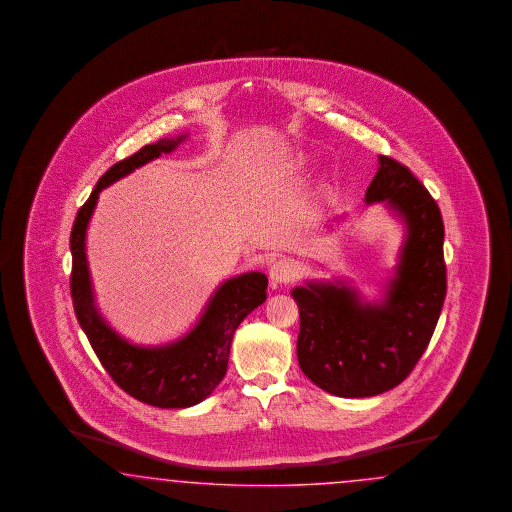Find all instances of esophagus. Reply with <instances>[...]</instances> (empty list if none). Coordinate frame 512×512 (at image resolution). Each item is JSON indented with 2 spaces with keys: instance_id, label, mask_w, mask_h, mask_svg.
Masks as SVG:
<instances>
[{
  "instance_id": "1",
  "label": "esophagus",
  "mask_w": 512,
  "mask_h": 512,
  "mask_svg": "<svg viewBox=\"0 0 512 512\" xmlns=\"http://www.w3.org/2000/svg\"><path fill=\"white\" fill-rule=\"evenodd\" d=\"M268 276H270L272 287L276 289L278 285H285V283L293 281L298 276V266L291 259H278L276 263L270 266Z\"/></svg>"
}]
</instances>
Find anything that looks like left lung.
Segmentation results:
<instances>
[{"label":"left lung","instance_id":"obj_1","mask_svg":"<svg viewBox=\"0 0 512 512\" xmlns=\"http://www.w3.org/2000/svg\"><path fill=\"white\" fill-rule=\"evenodd\" d=\"M364 201L381 202L403 231L379 298L368 300L341 278L310 279L291 291L300 311L298 364L311 383L340 398H370L398 387L426 351L447 293L445 227L419 180L379 155Z\"/></svg>","mask_w":512,"mask_h":512}]
</instances>
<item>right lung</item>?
<instances>
[{
  "instance_id": "obj_1",
  "label": "right lung",
  "mask_w": 512,
  "mask_h": 512,
  "mask_svg": "<svg viewBox=\"0 0 512 512\" xmlns=\"http://www.w3.org/2000/svg\"><path fill=\"white\" fill-rule=\"evenodd\" d=\"M187 137L189 133L159 139L110 167L78 210L71 233V296L78 325L114 383L139 402L161 409L193 407L216 390L227 372L234 330L263 304L268 287L263 272H244L221 281L195 325L180 338L159 345L127 340L99 310L86 255V234L99 193L159 155L171 154Z\"/></svg>"
}]
</instances>
